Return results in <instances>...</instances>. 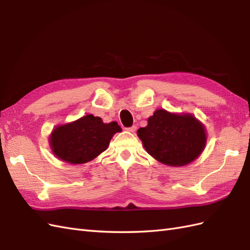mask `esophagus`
<instances>
[{
	"instance_id": "34e87169",
	"label": "esophagus",
	"mask_w": 250,
	"mask_h": 250,
	"mask_svg": "<svg viewBox=\"0 0 250 250\" xmlns=\"http://www.w3.org/2000/svg\"><path fill=\"white\" fill-rule=\"evenodd\" d=\"M127 130L128 131H130V132H134V131H137V126H131V127H128L127 128Z\"/></svg>"
}]
</instances>
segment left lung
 Here are the masks:
<instances>
[{
	"label": "left lung",
	"instance_id": "1",
	"mask_svg": "<svg viewBox=\"0 0 250 250\" xmlns=\"http://www.w3.org/2000/svg\"><path fill=\"white\" fill-rule=\"evenodd\" d=\"M147 152L168 166H185L198 157L206 146L204 127L191 115L157 109L148 125L138 130Z\"/></svg>",
	"mask_w": 250,
	"mask_h": 250
}]
</instances>
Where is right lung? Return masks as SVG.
I'll return each mask as SVG.
<instances>
[{
  "instance_id": "1",
  "label": "right lung",
  "mask_w": 250,
  "mask_h": 250,
  "mask_svg": "<svg viewBox=\"0 0 250 250\" xmlns=\"http://www.w3.org/2000/svg\"><path fill=\"white\" fill-rule=\"evenodd\" d=\"M121 130L117 122L104 124L101 118L86 115L73 123L56 127L50 144L60 160L84 164L106 150L112 135Z\"/></svg>"
}]
</instances>
